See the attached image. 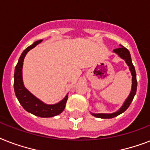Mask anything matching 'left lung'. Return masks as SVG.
Returning a JSON list of instances; mask_svg holds the SVG:
<instances>
[{
  "mask_svg": "<svg viewBox=\"0 0 150 150\" xmlns=\"http://www.w3.org/2000/svg\"><path fill=\"white\" fill-rule=\"evenodd\" d=\"M113 52L116 53L120 58L126 61V64H128L129 69L132 76V89H131L129 96H128V98H126V101L124 102L123 105H122L121 108H120L118 111L115 112L110 113V114H107V113H97V114H96V113H92V115H94L95 117L101 118V119H112V118L115 117V116H117V115H120V114H122V112H124L129 108V106L130 105L131 103L132 102V99L134 98V96L135 95H136V89H137V80H136V70H135L134 65L132 64V59H131V55H130V53L129 52V50L120 45V47H118V48L114 49L113 50Z\"/></svg>",
  "mask_w": 150,
  "mask_h": 150,
  "instance_id": "left-lung-1",
  "label": "left lung"
}]
</instances>
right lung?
Returning <instances> with one entry per match:
<instances>
[{
    "instance_id": "1",
    "label": "right lung",
    "mask_w": 150,
    "mask_h": 150,
    "mask_svg": "<svg viewBox=\"0 0 150 150\" xmlns=\"http://www.w3.org/2000/svg\"><path fill=\"white\" fill-rule=\"evenodd\" d=\"M41 41L42 40L35 41V43H33L31 45L27 47L22 52L14 70V88L16 97L18 98L20 104L27 112L39 117L48 118L53 117L62 112L65 108L66 102L68 100V95L61 102L56 104H45L43 102H41L40 99L36 98L24 87L22 79V68L24 57L30 50L41 43Z\"/></svg>"
}]
</instances>
